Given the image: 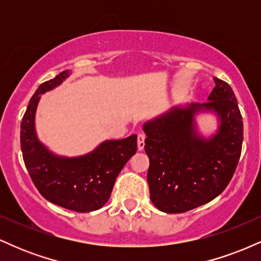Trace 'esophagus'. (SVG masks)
I'll return each instance as SVG.
<instances>
[{"label":"esophagus","instance_id":"1","mask_svg":"<svg viewBox=\"0 0 261 261\" xmlns=\"http://www.w3.org/2000/svg\"><path fill=\"white\" fill-rule=\"evenodd\" d=\"M145 137L146 135L143 133H139L137 135V148H139V151H142L145 148Z\"/></svg>","mask_w":261,"mask_h":261}]
</instances>
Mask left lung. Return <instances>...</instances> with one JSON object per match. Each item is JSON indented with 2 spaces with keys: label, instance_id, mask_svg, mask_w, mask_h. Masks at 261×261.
I'll use <instances>...</instances> for the list:
<instances>
[{
  "label": "left lung",
  "instance_id": "8db88e82",
  "mask_svg": "<svg viewBox=\"0 0 261 261\" xmlns=\"http://www.w3.org/2000/svg\"><path fill=\"white\" fill-rule=\"evenodd\" d=\"M214 80L216 87L208 101L174 108L143 125L149 195L155 207L167 214H181L214 200L227 188L238 166L242 114L228 83ZM201 109L215 110L221 118L219 134L210 140L193 133V113Z\"/></svg>",
  "mask_w": 261,
  "mask_h": 261
}]
</instances>
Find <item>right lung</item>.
Masks as SVG:
<instances>
[{"label":"right lung","instance_id":"obj_1","mask_svg":"<svg viewBox=\"0 0 261 261\" xmlns=\"http://www.w3.org/2000/svg\"><path fill=\"white\" fill-rule=\"evenodd\" d=\"M68 73L62 71L41 83L33 94L20 124V148L32 181L47 201L76 212H91L109 200L116 176L136 153L137 136L106 141L92 153L77 158L58 157L47 151L35 135V109L40 94L59 86Z\"/></svg>","mask_w":261,"mask_h":261}]
</instances>
